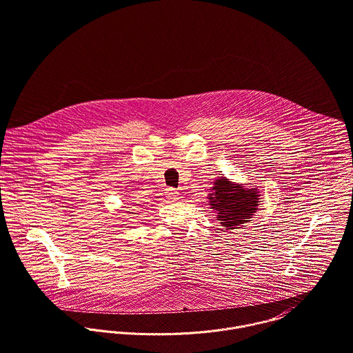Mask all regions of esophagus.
Instances as JSON below:
<instances>
[{
  "label": "esophagus",
  "mask_w": 353,
  "mask_h": 353,
  "mask_svg": "<svg viewBox=\"0 0 353 353\" xmlns=\"http://www.w3.org/2000/svg\"><path fill=\"white\" fill-rule=\"evenodd\" d=\"M167 197L171 199V200H175V199H178V192L175 189H168L167 190Z\"/></svg>",
  "instance_id": "obj_1"
}]
</instances>
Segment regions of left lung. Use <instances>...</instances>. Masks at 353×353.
Here are the masks:
<instances>
[{"mask_svg": "<svg viewBox=\"0 0 353 353\" xmlns=\"http://www.w3.org/2000/svg\"><path fill=\"white\" fill-rule=\"evenodd\" d=\"M208 200L211 210L216 214V221L225 230H233L249 222L259 205V190L245 188L229 181L226 176L218 178L214 182Z\"/></svg>", "mask_w": 353, "mask_h": 353, "instance_id": "left-lung-1", "label": "left lung"}]
</instances>
